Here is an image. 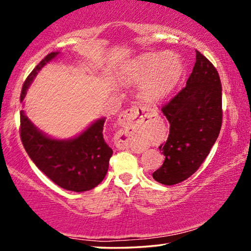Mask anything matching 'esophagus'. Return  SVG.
<instances>
[{
    "label": "esophagus",
    "mask_w": 251,
    "mask_h": 251,
    "mask_svg": "<svg viewBox=\"0 0 251 251\" xmlns=\"http://www.w3.org/2000/svg\"><path fill=\"white\" fill-rule=\"evenodd\" d=\"M145 109L139 108L137 106L126 109L125 112H122L119 116V126L120 129L118 135H116V146L119 149H129L130 143H129V136H130V130H131L132 122L137 120L139 116H144Z\"/></svg>",
    "instance_id": "34e87169"
}]
</instances>
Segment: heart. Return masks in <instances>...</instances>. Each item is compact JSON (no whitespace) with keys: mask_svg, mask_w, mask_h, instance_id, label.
I'll return each instance as SVG.
<instances>
[{"mask_svg":"<svg viewBox=\"0 0 251 251\" xmlns=\"http://www.w3.org/2000/svg\"><path fill=\"white\" fill-rule=\"evenodd\" d=\"M183 65L174 53H149L137 58L126 68L129 81L138 83L139 97L147 104H156L167 98L179 82Z\"/></svg>","mask_w":251,"mask_h":251,"instance_id":"1","label":"heart"}]
</instances>
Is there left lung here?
I'll return each mask as SVG.
<instances>
[{
  "instance_id": "obj_1",
  "label": "left lung",
  "mask_w": 251,
  "mask_h": 251,
  "mask_svg": "<svg viewBox=\"0 0 251 251\" xmlns=\"http://www.w3.org/2000/svg\"><path fill=\"white\" fill-rule=\"evenodd\" d=\"M170 123L166 144L159 149L166 156L153 178L175 185L187 179L208 156L222 128V83L214 65L197 50V61L186 82L162 108Z\"/></svg>"
}]
</instances>
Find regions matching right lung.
I'll return each instance as SVG.
<instances>
[{"instance_id":"right-lung-1","label":"right lung","mask_w":251,"mask_h":251,"mask_svg":"<svg viewBox=\"0 0 251 251\" xmlns=\"http://www.w3.org/2000/svg\"><path fill=\"white\" fill-rule=\"evenodd\" d=\"M58 54H48L27 76L20 101L41 68ZM104 123L105 119H99L74 138L54 139L40 131L26 113L20 111V138L30 160L54 184L67 191L85 192L101 183L113 154L102 135Z\"/></svg>"}]
</instances>
